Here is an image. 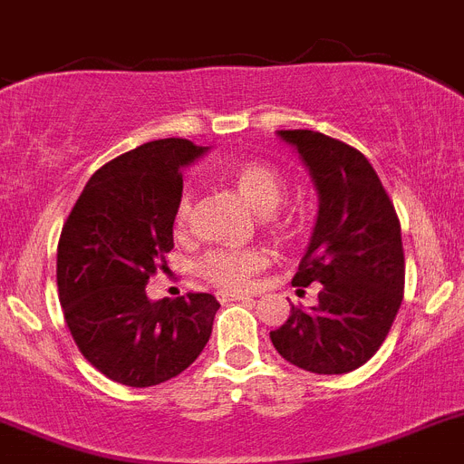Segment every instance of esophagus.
I'll list each match as a JSON object with an SVG mask.
<instances>
[{"instance_id": "34e87169", "label": "esophagus", "mask_w": 464, "mask_h": 464, "mask_svg": "<svg viewBox=\"0 0 464 464\" xmlns=\"http://www.w3.org/2000/svg\"><path fill=\"white\" fill-rule=\"evenodd\" d=\"M217 298L222 300V303H231V300H252V294H245V291H219Z\"/></svg>"}]
</instances>
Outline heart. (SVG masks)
<instances>
[{
    "mask_svg": "<svg viewBox=\"0 0 464 464\" xmlns=\"http://www.w3.org/2000/svg\"><path fill=\"white\" fill-rule=\"evenodd\" d=\"M222 178L227 185H231L237 194L249 203L256 212L263 215V224L268 231L282 240H295L304 233L307 222L303 212H277L275 208L282 203L286 196V178L282 170L273 164L261 160H240L224 166ZM191 219V198L189 194H182L175 210V228L187 231ZM266 256L256 249L247 252H233V249H212L198 263V270L206 279L227 286V289H240L258 270L266 268Z\"/></svg>",
    "mask_w": 464,
    "mask_h": 464,
    "instance_id": "obj_1",
    "label": "heart"
}]
</instances>
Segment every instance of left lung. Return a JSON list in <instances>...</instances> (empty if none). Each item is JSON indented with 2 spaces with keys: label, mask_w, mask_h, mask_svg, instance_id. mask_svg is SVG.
Wrapping results in <instances>:
<instances>
[{
  "label": "left lung",
  "mask_w": 464,
  "mask_h": 464,
  "mask_svg": "<svg viewBox=\"0 0 464 464\" xmlns=\"http://www.w3.org/2000/svg\"><path fill=\"white\" fill-rule=\"evenodd\" d=\"M277 136L300 154L319 194L294 284L321 286L319 303L310 310L291 304L270 340L300 370L352 372L377 353L402 304L400 219L377 170L356 148L310 129Z\"/></svg>",
  "instance_id": "1"
}]
</instances>
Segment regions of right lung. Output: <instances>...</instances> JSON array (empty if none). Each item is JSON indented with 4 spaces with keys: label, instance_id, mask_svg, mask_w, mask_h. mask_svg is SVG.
Returning a JSON list of instances; mask_svg holds the SVG:
<instances>
[{
    "label": "right lung",
    "instance_id": "add662e5",
    "mask_svg": "<svg viewBox=\"0 0 464 464\" xmlns=\"http://www.w3.org/2000/svg\"><path fill=\"white\" fill-rule=\"evenodd\" d=\"M208 148L150 140L92 175L57 245V291L82 356L112 382L157 386L185 372L212 333L210 294L150 300L166 266L182 196V169Z\"/></svg>",
    "mask_w": 464,
    "mask_h": 464
}]
</instances>
